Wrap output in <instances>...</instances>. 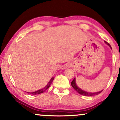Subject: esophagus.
<instances>
[{"mask_svg": "<svg viewBox=\"0 0 120 120\" xmlns=\"http://www.w3.org/2000/svg\"><path fill=\"white\" fill-rule=\"evenodd\" d=\"M65 67H68V66H67V65H65Z\"/></svg>", "mask_w": 120, "mask_h": 120, "instance_id": "obj_1", "label": "esophagus"}]
</instances>
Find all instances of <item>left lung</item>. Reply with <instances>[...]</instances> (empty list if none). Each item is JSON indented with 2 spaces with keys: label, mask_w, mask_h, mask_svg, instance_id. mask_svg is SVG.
I'll return each instance as SVG.
<instances>
[{
  "label": "left lung",
  "mask_w": 120,
  "mask_h": 120,
  "mask_svg": "<svg viewBox=\"0 0 120 120\" xmlns=\"http://www.w3.org/2000/svg\"><path fill=\"white\" fill-rule=\"evenodd\" d=\"M105 43L106 44H107V45H108V46L111 48V46H110V45L108 43H107L106 41H105ZM111 49H112V48H111ZM71 86L73 87V88L74 90L76 91L78 93H79V94L82 95H84V96L96 95H98L99 94L101 93L103 91V90L100 91L96 92V93H89V92H87V91H84V90H82V89H81L80 88H79L77 86L76 83H75V78H74L72 82H71Z\"/></svg>",
  "instance_id": "1"
}]
</instances>
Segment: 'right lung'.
Instances as JSON below:
<instances>
[{"mask_svg": "<svg viewBox=\"0 0 120 120\" xmlns=\"http://www.w3.org/2000/svg\"><path fill=\"white\" fill-rule=\"evenodd\" d=\"M53 79H54V77H52L51 79H50V81H49V83H48L47 85L45 87L43 88V89H40V90H38V91H36L32 92V93H29V92H28V93H29V94L30 93V94H32V95H37V94H42L43 93H44V92H45V91H46V90H47V89H49V87L50 86L51 84L52 83V81H53Z\"/></svg>", "mask_w": 120, "mask_h": 120, "instance_id": "right-lung-1", "label": "right lung"}]
</instances>
